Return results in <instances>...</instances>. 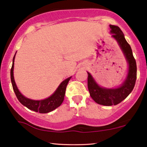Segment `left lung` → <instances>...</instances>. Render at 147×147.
I'll use <instances>...</instances> for the list:
<instances>
[{"label":"left lung","instance_id":"8db88e82","mask_svg":"<svg viewBox=\"0 0 147 147\" xmlns=\"http://www.w3.org/2000/svg\"><path fill=\"white\" fill-rule=\"evenodd\" d=\"M112 37L118 41L128 62L129 69L126 80L121 86L115 89L100 87L88 72V87L90 96L96 103L104 106H112L119 104L132 91L136 80V63L132 49L124 38L121 29L118 26L110 25Z\"/></svg>","mask_w":147,"mask_h":147}]
</instances>
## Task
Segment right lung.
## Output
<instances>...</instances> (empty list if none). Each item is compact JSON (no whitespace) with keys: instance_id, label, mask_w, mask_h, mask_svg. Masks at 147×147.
<instances>
[{"instance_id":"obj_1","label":"right lung","mask_w":147,"mask_h":147,"mask_svg":"<svg viewBox=\"0 0 147 147\" xmlns=\"http://www.w3.org/2000/svg\"><path fill=\"white\" fill-rule=\"evenodd\" d=\"M16 54V53H15ZM15 55L14 56L13 59V65L11 69V83L13 86L14 92L17 96V99L21 103L26 106L29 110H33V111L39 112V113H48L56 109L57 107L61 105L62 102H63L64 97H65V90L67 85L69 82V80L71 77L68 78L63 81L61 84L56 90V91L52 94V95L48 98H46L43 100H33L29 98H25V96L22 95L18 90L16 86L15 80L13 76V67H14V60H15Z\"/></svg>"}]
</instances>
